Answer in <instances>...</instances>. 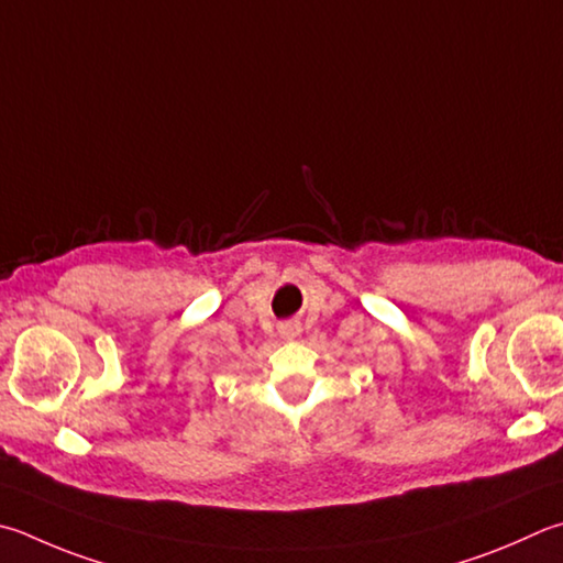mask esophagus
Here are the masks:
<instances>
[{"label": "esophagus", "mask_w": 563, "mask_h": 563, "mask_svg": "<svg viewBox=\"0 0 563 563\" xmlns=\"http://www.w3.org/2000/svg\"><path fill=\"white\" fill-rule=\"evenodd\" d=\"M278 332L283 340H295V336L300 334V324L298 322H288V324H280Z\"/></svg>", "instance_id": "esophagus-1"}]
</instances>
